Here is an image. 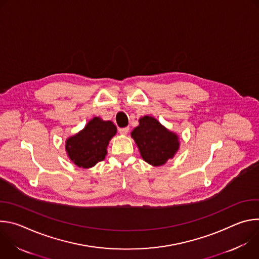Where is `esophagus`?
<instances>
[{
  "label": "esophagus",
  "mask_w": 259,
  "mask_h": 259,
  "mask_svg": "<svg viewBox=\"0 0 259 259\" xmlns=\"http://www.w3.org/2000/svg\"><path fill=\"white\" fill-rule=\"evenodd\" d=\"M129 127H125V128H121L120 130H119V132H120V134L121 135H127L128 134V132H129Z\"/></svg>",
  "instance_id": "esophagus-1"
}]
</instances>
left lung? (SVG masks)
<instances>
[{
	"instance_id": "8db88e82",
	"label": "left lung",
	"mask_w": 259,
	"mask_h": 259,
	"mask_svg": "<svg viewBox=\"0 0 259 259\" xmlns=\"http://www.w3.org/2000/svg\"><path fill=\"white\" fill-rule=\"evenodd\" d=\"M142 159L152 166H162L172 159L179 149V138L157 119L144 116L131 132Z\"/></svg>"
}]
</instances>
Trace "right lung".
<instances>
[{"instance_id": "right-lung-1", "label": "right lung", "mask_w": 259, "mask_h": 259, "mask_svg": "<svg viewBox=\"0 0 259 259\" xmlns=\"http://www.w3.org/2000/svg\"><path fill=\"white\" fill-rule=\"evenodd\" d=\"M116 133L113 122L95 117L83 130L66 139L67 157L80 168H91L105 158L106 147Z\"/></svg>"}]
</instances>
